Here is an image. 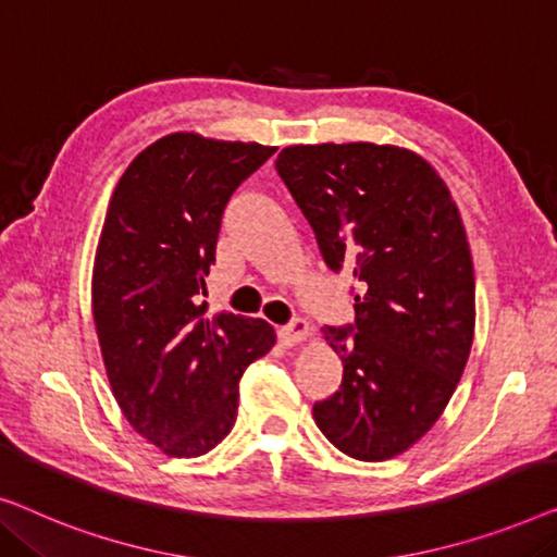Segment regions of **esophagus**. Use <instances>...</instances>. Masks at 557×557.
<instances>
[{
  "label": "esophagus",
  "instance_id": "34e87169",
  "mask_svg": "<svg viewBox=\"0 0 557 557\" xmlns=\"http://www.w3.org/2000/svg\"><path fill=\"white\" fill-rule=\"evenodd\" d=\"M311 334V326L306 324L304 319H294V321H288L286 326H281L278 329V338H281V344H286V346H296V344H301L306 336Z\"/></svg>",
  "mask_w": 557,
  "mask_h": 557
}]
</instances>
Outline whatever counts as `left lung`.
Segmentation results:
<instances>
[{"label":"left lung","instance_id":"left-lung-1","mask_svg":"<svg viewBox=\"0 0 557 557\" xmlns=\"http://www.w3.org/2000/svg\"><path fill=\"white\" fill-rule=\"evenodd\" d=\"M276 171L329 269L357 281L354 326L321 329L344 379L313 405V422L344 455L384 462L432 430L470 357L474 271L462 219L440 173L399 145H288Z\"/></svg>","mask_w":557,"mask_h":557}]
</instances>
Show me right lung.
<instances>
[{
	"label": "right lung",
	"mask_w": 557,
	"mask_h": 557,
	"mask_svg": "<svg viewBox=\"0 0 557 557\" xmlns=\"http://www.w3.org/2000/svg\"><path fill=\"white\" fill-rule=\"evenodd\" d=\"M276 148L171 133L112 190L92 265V319L112 397L171 457H200L233 430L238 382L276 344L263 319L206 317L223 208Z\"/></svg>",
	"instance_id": "1"
}]
</instances>
